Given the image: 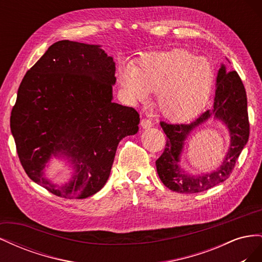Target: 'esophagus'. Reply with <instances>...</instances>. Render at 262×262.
<instances>
[{
    "label": "esophagus",
    "mask_w": 262,
    "mask_h": 262,
    "mask_svg": "<svg viewBox=\"0 0 262 262\" xmlns=\"http://www.w3.org/2000/svg\"><path fill=\"white\" fill-rule=\"evenodd\" d=\"M141 125H142V128H143V129H148L153 125V123H152V121L149 120V119L144 118V119H142V120H141Z\"/></svg>",
    "instance_id": "obj_1"
}]
</instances>
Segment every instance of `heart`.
Listing matches in <instances>:
<instances>
[{
	"mask_svg": "<svg viewBox=\"0 0 262 262\" xmlns=\"http://www.w3.org/2000/svg\"><path fill=\"white\" fill-rule=\"evenodd\" d=\"M214 80L211 60L184 49L144 55L134 67L124 64L118 71L123 96L132 101L145 100L156 92V105L172 119L189 117L207 101Z\"/></svg>",
	"mask_w": 262,
	"mask_h": 262,
	"instance_id": "b5f03b06",
	"label": "heart"
}]
</instances>
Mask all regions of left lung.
I'll return each mask as SVG.
<instances>
[{
  "instance_id": "8db88e82",
  "label": "left lung",
  "mask_w": 262,
  "mask_h": 262,
  "mask_svg": "<svg viewBox=\"0 0 262 262\" xmlns=\"http://www.w3.org/2000/svg\"><path fill=\"white\" fill-rule=\"evenodd\" d=\"M210 120H219L227 126L231 143L220 168L211 173L192 176L180 166L184 142L196 127ZM161 126L167 141L163 154L156 161V169L166 187L179 193H196L223 182L232 173L249 138L247 95L239 75L236 71L228 72L225 66L221 64L213 106L190 123L162 121Z\"/></svg>"
}]
</instances>
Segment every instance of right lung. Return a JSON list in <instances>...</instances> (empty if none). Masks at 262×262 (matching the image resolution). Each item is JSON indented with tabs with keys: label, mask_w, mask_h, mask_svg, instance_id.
Returning a JSON list of instances; mask_svg holds the SVG:
<instances>
[{
	"label": "right lung",
	"mask_w": 262,
	"mask_h": 262,
	"mask_svg": "<svg viewBox=\"0 0 262 262\" xmlns=\"http://www.w3.org/2000/svg\"><path fill=\"white\" fill-rule=\"evenodd\" d=\"M116 63L99 45L61 40L24 76L11 131L28 177L51 193L85 199L106 185L119 142L139 131L136 109L113 102ZM53 159L69 178H48Z\"/></svg>",
	"instance_id": "add662e5"
}]
</instances>
